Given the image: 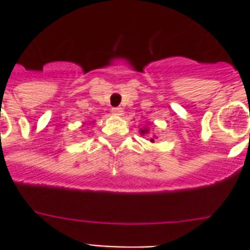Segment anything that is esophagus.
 Listing matches in <instances>:
<instances>
[{"label":"esophagus","instance_id":"obj_1","mask_svg":"<svg viewBox=\"0 0 250 250\" xmlns=\"http://www.w3.org/2000/svg\"><path fill=\"white\" fill-rule=\"evenodd\" d=\"M111 111H113L114 115H122V114H123V109H122V107H113Z\"/></svg>","mask_w":250,"mask_h":250}]
</instances>
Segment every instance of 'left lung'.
Segmentation results:
<instances>
[{
	"label": "left lung",
	"instance_id": "left-lung-1",
	"mask_svg": "<svg viewBox=\"0 0 250 250\" xmlns=\"http://www.w3.org/2000/svg\"><path fill=\"white\" fill-rule=\"evenodd\" d=\"M148 132H149V129H148V128L140 129V133H141V135H145V133H148ZM150 141H152V143H154V139H150Z\"/></svg>",
	"mask_w": 250,
	"mask_h": 250
}]
</instances>
